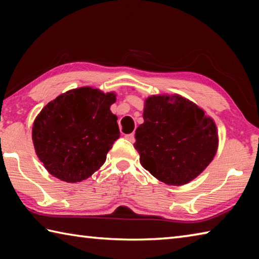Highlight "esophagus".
Instances as JSON below:
<instances>
[{
    "label": "esophagus",
    "instance_id": "obj_1",
    "mask_svg": "<svg viewBox=\"0 0 259 259\" xmlns=\"http://www.w3.org/2000/svg\"><path fill=\"white\" fill-rule=\"evenodd\" d=\"M125 138L129 140L130 143H135V135L134 134H129V135H125Z\"/></svg>",
    "mask_w": 259,
    "mask_h": 259
}]
</instances>
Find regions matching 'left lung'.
Here are the masks:
<instances>
[{
  "instance_id": "left-lung-1",
  "label": "left lung",
  "mask_w": 259,
  "mask_h": 259,
  "mask_svg": "<svg viewBox=\"0 0 259 259\" xmlns=\"http://www.w3.org/2000/svg\"><path fill=\"white\" fill-rule=\"evenodd\" d=\"M144 123L136 129L140 164L168 185H185L207 168L218 147L211 117L198 105L174 95L151 96Z\"/></svg>"
}]
</instances>
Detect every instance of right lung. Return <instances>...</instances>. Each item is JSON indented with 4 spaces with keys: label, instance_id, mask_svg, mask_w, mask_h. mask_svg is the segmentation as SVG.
Returning a JSON list of instances; mask_svg holds the SVG:
<instances>
[{
    "label": "right lung",
    "instance_id": "right-lung-1",
    "mask_svg": "<svg viewBox=\"0 0 259 259\" xmlns=\"http://www.w3.org/2000/svg\"><path fill=\"white\" fill-rule=\"evenodd\" d=\"M115 100L114 93L83 87L61 94L42 108L34 121L32 138L49 174L77 183L105 163L120 137L117 117L109 109Z\"/></svg>",
    "mask_w": 259,
    "mask_h": 259
}]
</instances>
